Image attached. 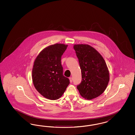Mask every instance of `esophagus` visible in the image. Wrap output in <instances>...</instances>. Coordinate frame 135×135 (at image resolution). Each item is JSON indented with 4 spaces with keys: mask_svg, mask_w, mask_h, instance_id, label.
I'll return each mask as SVG.
<instances>
[{
    "mask_svg": "<svg viewBox=\"0 0 135 135\" xmlns=\"http://www.w3.org/2000/svg\"><path fill=\"white\" fill-rule=\"evenodd\" d=\"M69 80L70 83H72V82H73V78H72V77H70Z\"/></svg>",
    "mask_w": 135,
    "mask_h": 135,
    "instance_id": "1",
    "label": "esophagus"
}]
</instances>
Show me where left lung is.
I'll return each instance as SVG.
<instances>
[{"label":"left lung","mask_w":135,"mask_h":135,"mask_svg":"<svg viewBox=\"0 0 135 135\" xmlns=\"http://www.w3.org/2000/svg\"><path fill=\"white\" fill-rule=\"evenodd\" d=\"M81 69L82 81L77 86L80 94L92 99L102 94L109 81L106 63L98 51L88 45L74 46Z\"/></svg>","instance_id":"1"}]
</instances>
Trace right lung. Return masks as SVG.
<instances>
[{
	"label": "right lung",
	"mask_w": 135,
	"mask_h": 135,
	"mask_svg": "<svg viewBox=\"0 0 135 135\" xmlns=\"http://www.w3.org/2000/svg\"><path fill=\"white\" fill-rule=\"evenodd\" d=\"M67 45L56 44L43 49L37 56L32 70L33 84L37 91L45 98H60L70 84L63 75L62 55Z\"/></svg>",
	"instance_id": "obj_1"
}]
</instances>
